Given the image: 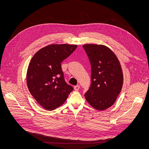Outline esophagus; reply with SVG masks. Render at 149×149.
Listing matches in <instances>:
<instances>
[{"instance_id":"34e87169","label":"esophagus","mask_w":149,"mask_h":149,"mask_svg":"<svg viewBox=\"0 0 149 149\" xmlns=\"http://www.w3.org/2000/svg\"><path fill=\"white\" fill-rule=\"evenodd\" d=\"M79 88H80V87H79V85H77V86H74V90H75V91H78L79 89Z\"/></svg>"}]
</instances>
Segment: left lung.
Listing matches in <instances>:
<instances>
[{
	"label": "left lung",
	"mask_w": 149,
	"mask_h": 149,
	"mask_svg": "<svg viewBox=\"0 0 149 149\" xmlns=\"http://www.w3.org/2000/svg\"><path fill=\"white\" fill-rule=\"evenodd\" d=\"M91 67V84L85 94L87 102L98 110L112 106L122 89L123 74L115 54L103 45L86 44Z\"/></svg>",
	"instance_id": "1"
}]
</instances>
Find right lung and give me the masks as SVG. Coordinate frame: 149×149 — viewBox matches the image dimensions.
<instances>
[{
    "label": "right lung",
    "mask_w": 149,
    "mask_h": 149,
    "mask_svg": "<svg viewBox=\"0 0 149 149\" xmlns=\"http://www.w3.org/2000/svg\"><path fill=\"white\" fill-rule=\"evenodd\" d=\"M77 47V45H49L36 52L30 61L26 73L28 88L45 110H54L62 105L73 90L64 79L61 63Z\"/></svg>",
    "instance_id": "right-lung-1"
}]
</instances>
